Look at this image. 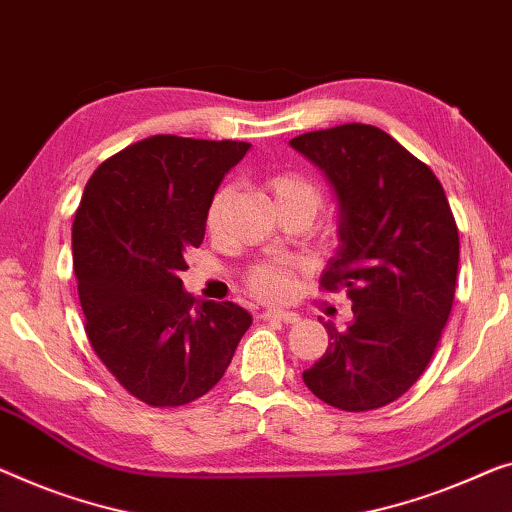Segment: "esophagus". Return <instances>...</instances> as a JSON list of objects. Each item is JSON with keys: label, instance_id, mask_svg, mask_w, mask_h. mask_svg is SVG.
Returning a JSON list of instances; mask_svg holds the SVG:
<instances>
[{"label": "esophagus", "instance_id": "34e87169", "mask_svg": "<svg viewBox=\"0 0 512 512\" xmlns=\"http://www.w3.org/2000/svg\"><path fill=\"white\" fill-rule=\"evenodd\" d=\"M259 317L266 319V322H285V324H296L301 319L296 312H289V310H264Z\"/></svg>", "mask_w": 512, "mask_h": 512}]
</instances>
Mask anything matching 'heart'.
I'll return each mask as SVG.
<instances>
[{
	"instance_id": "heart-1",
	"label": "heart",
	"mask_w": 512,
	"mask_h": 512,
	"mask_svg": "<svg viewBox=\"0 0 512 512\" xmlns=\"http://www.w3.org/2000/svg\"><path fill=\"white\" fill-rule=\"evenodd\" d=\"M269 190L280 211H301L305 216L312 218L317 209L322 207V188L315 181L303 177L299 172H282L269 179ZM234 188L220 186L216 195L211 197L209 211H207V227L213 232L218 230L220 220L225 216L227 204L232 202ZM296 278L289 266L285 264H259L257 269L250 271L248 276V289L255 296L264 301H282L294 292Z\"/></svg>"
}]
</instances>
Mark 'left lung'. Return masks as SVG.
<instances>
[{
	"instance_id": "1",
	"label": "left lung",
	"mask_w": 512,
	"mask_h": 512,
	"mask_svg": "<svg viewBox=\"0 0 512 512\" xmlns=\"http://www.w3.org/2000/svg\"><path fill=\"white\" fill-rule=\"evenodd\" d=\"M289 144L333 183L340 248L322 289H345L354 319L329 322L326 354L303 372L319 400L370 411L423 375L455 296L460 236L439 179L377 126L342 124Z\"/></svg>"
}]
</instances>
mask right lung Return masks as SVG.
I'll return each instance as SVG.
<instances>
[{
	"mask_svg": "<svg viewBox=\"0 0 512 512\" xmlns=\"http://www.w3.org/2000/svg\"><path fill=\"white\" fill-rule=\"evenodd\" d=\"M248 142L154 135L98 165L73 220L85 331L121 386L149 407H181L223 379L253 317L183 292L220 181Z\"/></svg>",
	"mask_w": 512,
	"mask_h": 512,
	"instance_id": "right-lung-1",
	"label": "right lung"
}]
</instances>
